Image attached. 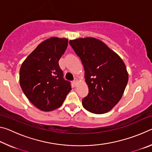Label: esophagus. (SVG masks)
<instances>
[{
  "label": "esophagus",
  "instance_id": "esophagus-1",
  "mask_svg": "<svg viewBox=\"0 0 152 152\" xmlns=\"http://www.w3.org/2000/svg\"><path fill=\"white\" fill-rule=\"evenodd\" d=\"M78 79H77V78H74V81H73V83L74 84V85H76V84H78Z\"/></svg>",
  "mask_w": 152,
  "mask_h": 152
}]
</instances>
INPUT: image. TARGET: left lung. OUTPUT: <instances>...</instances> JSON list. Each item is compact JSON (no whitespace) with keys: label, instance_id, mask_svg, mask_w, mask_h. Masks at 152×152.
I'll return each mask as SVG.
<instances>
[{"label":"left lung","instance_id":"1","mask_svg":"<svg viewBox=\"0 0 152 152\" xmlns=\"http://www.w3.org/2000/svg\"><path fill=\"white\" fill-rule=\"evenodd\" d=\"M85 72L88 94L82 100L84 108L94 114L110 111L121 99L129 80L120 56L94 37L70 40Z\"/></svg>","mask_w":152,"mask_h":152}]
</instances>
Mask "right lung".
Masks as SVG:
<instances>
[{
    "label": "right lung",
    "instance_id": "add662e5",
    "mask_svg": "<svg viewBox=\"0 0 152 152\" xmlns=\"http://www.w3.org/2000/svg\"><path fill=\"white\" fill-rule=\"evenodd\" d=\"M66 38L43 41L23 62L19 71L22 91L35 107L51 111L61 106L70 92V82L63 78L58 61L68 47Z\"/></svg>",
    "mask_w": 152,
    "mask_h": 152
}]
</instances>
